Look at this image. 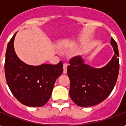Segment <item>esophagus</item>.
Listing matches in <instances>:
<instances>
[{
  "mask_svg": "<svg viewBox=\"0 0 126 126\" xmlns=\"http://www.w3.org/2000/svg\"><path fill=\"white\" fill-rule=\"evenodd\" d=\"M67 66H68V64L66 63H64V64H63V69H64L63 73L64 74H66V72H67Z\"/></svg>",
  "mask_w": 126,
  "mask_h": 126,
  "instance_id": "34e87169",
  "label": "esophagus"
}]
</instances>
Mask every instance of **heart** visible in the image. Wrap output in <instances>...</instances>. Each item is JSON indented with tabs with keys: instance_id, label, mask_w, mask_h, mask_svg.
Returning a JSON list of instances; mask_svg holds the SVG:
<instances>
[{
	"instance_id": "heart-1",
	"label": "heart",
	"mask_w": 126,
	"mask_h": 126,
	"mask_svg": "<svg viewBox=\"0 0 126 126\" xmlns=\"http://www.w3.org/2000/svg\"><path fill=\"white\" fill-rule=\"evenodd\" d=\"M76 48V45H71L68 48V51H71L73 50H74Z\"/></svg>"
}]
</instances>
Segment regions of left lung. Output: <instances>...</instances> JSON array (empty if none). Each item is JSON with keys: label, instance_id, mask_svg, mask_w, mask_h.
Here are the masks:
<instances>
[{"label": "left lung", "instance_id": "1", "mask_svg": "<svg viewBox=\"0 0 126 126\" xmlns=\"http://www.w3.org/2000/svg\"><path fill=\"white\" fill-rule=\"evenodd\" d=\"M114 54L105 66L95 68L85 64L81 56L70 60L67 73L70 79L69 94L75 104L89 107L105 100L113 90L119 71L117 42L111 38Z\"/></svg>", "mask_w": 126, "mask_h": 126}]
</instances>
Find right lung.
<instances>
[{"mask_svg": "<svg viewBox=\"0 0 126 126\" xmlns=\"http://www.w3.org/2000/svg\"><path fill=\"white\" fill-rule=\"evenodd\" d=\"M16 34L9 42L5 54L6 81L12 94L21 104L41 107L51 97L55 82L63 72V64L61 61L56 65L25 64L14 50Z\"/></svg>", "mask_w": 126, "mask_h": 126, "instance_id": "right-lung-1", "label": "right lung"}]
</instances>
